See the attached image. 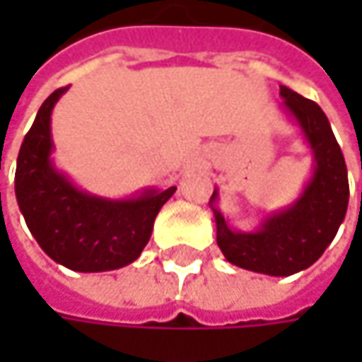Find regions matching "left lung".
<instances>
[{"label": "left lung", "mask_w": 362, "mask_h": 362, "mask_svg": "<svg viewBox=\"0 0 362 362\" xmlns=\"http://www.w3.org/2000/svg\"><path fill=\"white\" fill-rule=\"evenodd\" d=\"M282 106L296 120L314 157V171L298 199L272 211L254 231L233 230L217 209V189L209 205L217 226V245L233 266L243 270L292 276L313 266L334 240L349 207L346 165L322 108L280 86Z\"/></svg>", "instance_id": "8db88e82"}]
</instances>
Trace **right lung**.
<instances>
[{
  "instance_id": "add662e5",
  "label": "right lung",
  "mask_w": 362,
  "mask_h": 362,
  "mask_svg": "<svg viewBox=\"0 0 362 362\" xmlns=\"http://www.w3.org/2000/svg\"><path fill=\"white\" fill-rule=\"evenodd\" d=\"M66 88L49 94L21 143L16 197L28 228L54 262L74 272L119 270L141 256L155 217L177 187L145 189L106 199L76 187L52 160V110Z\"/></svg>"
}]
</instances>
